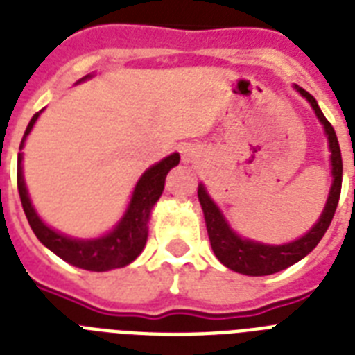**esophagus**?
I'll return each instance as SVG.
<instances>
[{
	"label": "esophagus",
	"instance_id": "obj_1",
	"mask_svg": "<svg viewBox=\"0 0 355 355\" xmlns=\"http://www.w3.org/2000/svg\"><path fill=\"white\" fill-rule=\"evenodd\" d=\"M184 160L186 162H193L195 158H197V155H195L193 149H184Z\"/></svg>",
	"mask_w": 355,
	"mask_h": 355
}]
</instances>
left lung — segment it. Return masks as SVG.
Listing matches in <instances>:
<instances>
[{"instance_id":"8db88e82","label":"left lung","mask_w":355,"mask_h":355,"mask_svg":"<svg viewBox=\"0 0 355 355\" xmlns=\"http://www.w3.org/2000/svg\"><path fill=\"white\" fill-rule=\"evenodd\" d=\"M300 96H304L313 107L317 118L324 125L326 136H328V144L331 150V175H334V184H331L330 195H328V202L324 206L322 216L317 221L311 230L306 236L293 243L286 245H263V243L250 241V239H241L232 228L228 227L225 217L216 206V202L208 197L205 186H199V202L205 211L206 228H208V237H210V245L216 252L217 259L221 261L225 267L241 272L247 276H267L275 275L278 270L287 269L289 265L297 263L304 256H308L313 250L322 236L326 234L330 227L334 214H336L337 202L341 197V184H343V160H341V149H339V141H337L336 130L331 127V123L324 118V114L320 112L319 105L315 101L311 94L297 86Z\"/></svg>"}]
</instances>
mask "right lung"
<instances>
[{"mask_svg":"<svg viewBox=\"0 0 355 355\" xmlns=\"http://www.w3.org/2000/svg\"><path fill=\"white\" fill-rule=\"evenodd\" d=\"M38 116H40V112H36L33 116V119L25 128L19 149L24 147L25 138L31 132V128L38 119ZM178 162H180V155L173 153L162 162H158L156 166L149 167L136 184L130 205H128L121 221L118 223V227L114 228L110 234L97 237V239H86V241L85 239H71V237L55 232L53 228L42 223V219L35 211L33 205H31L29 195H27V189H25L24 173H21V155H18L19 200H21L25 217H27L35 236L51 252L57 254L58 258H62L64 261H68L75 267H80V269L86 270H97V272L119 269V267H125L130 261H134L139 256V252L144 250L145 243H147V232H149L147 223H149L150 210H153V206L156 205V200L160 199L162 191H164L167 173H169V169L178 166Z\"/></svg>","mask_w":355,"mask_h":355,"instance_id":"right-lung-1","label":"right lung"}]
</instances>
